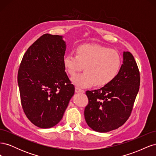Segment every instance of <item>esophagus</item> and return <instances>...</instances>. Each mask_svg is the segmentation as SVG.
<instances>
[{"label":"esophagus","mask_w":156,"mask_h":156,"mask_svg":"<svg viewBox=\"0 0 156 156\" xmlns=\"http://www.w3.org/2000/svg\"><path fill=\"white\" fill-rule=\"evenodd\" d=\"M75 92H82V93H83V92H84V90H83V89H81V88H79L78 87H76V88H75Z\"/></svg>","instance_id":"34e87169"}]
</instances>
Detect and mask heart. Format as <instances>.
<instances>
[{"label": "heart", "instance_id": "obj_1", "mask_svg": "<svg viewBox=\"0 0 156 156\" xmlns=\"http://www.w3.org/2000/svg\"><path fill=\"white\" fill-rule=\"evenodd\" d=\"M121 57L115 50L96 45H82L76 49V55L69 53L64 58L67 72L73 75L84 67L85 71L75 75L72 81L81 88L92 85L103 87L112 82L121 67Z\"/></svg>", "mask_w": 156, "mask_h": 156}]
</instances>
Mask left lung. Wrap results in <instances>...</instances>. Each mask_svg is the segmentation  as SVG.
Listing matches in <instances>:
<instances>
[{"mask_svg": "<svg viewBox=\"0 0 156 156\" xmlns=\"http://www.w3.org/2000/svg\"><path fill=\"white\" fill-rule=\"evenodd\" d=\"M124 61L112 82L94 90H87L88 103L84 111L90 127L105 133L119 128L128 120L139 90L140 72L130 52H124Z\"/></svg>", "mask_w": 156, "mask_h": 156, "instance_id": "8db88e82", "label": "left lung"}]
</instances>
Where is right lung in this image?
Masks as SVG:
<instances>
[{"mask_svg": "<svg viewBox=\"0 0 156 156\" xmlns=\"http://www.w3.org/2000/svg\"><path fill=\"white\" fill-rule=\"evenodd\" d=\"M65 51L62 36L45 34L25 52L18 70L23 110L40 128L58 123L75 92L65 72Z\"/></svg>", "mask_w": 156, "mask_h": 156, "instance_id": "right-lung-1", "label": "right lung"}]
</instances>
